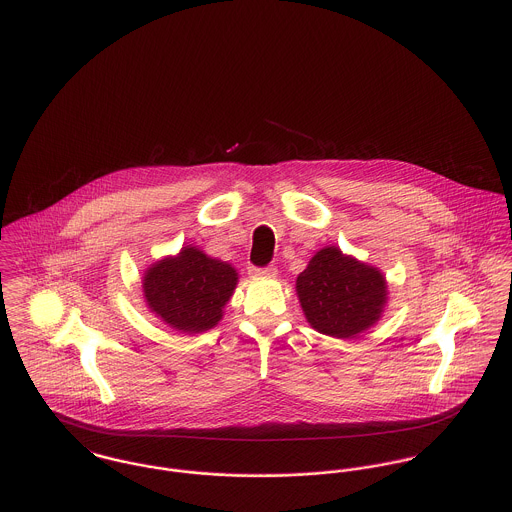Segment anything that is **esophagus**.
Listing matches in <instances>:
<instances>
[{
  "instance_id": "34e87169",
  "label": "esophagus",
  "mask_w": 512,
  "mask_h": 512,
  "mask_svg": "<svg viewBox=\"0 0 512 512\" xmlns=\"http://www.w3.org/2000/svg\"><path fill=\"white\" fill-rule=\"evenodd\" d=\"M249 275L253 277H275L277 275V269L273 265H267V267H249Z\"/></svg>"
}]
</instances>
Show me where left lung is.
<instances>
[{"mask_svg":"<svg viewBox=\"0 0 512 512\" xmlns=\"http://www.w3.org/2000/svg\"><path fill=\"white\" fill-rule=\"evenodd\" d=\"M297 293L312 328L350 338L380 318L386 281L378 269L344 257L336 247H326L299 275Z\"/></svg>","mask_w":512,"mask_h":512,"instance_id":"left-lung-1","label":"left lung"}]
</instances>
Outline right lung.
Returning <instances> with one entry per match:
<instances>
[{
	"label": "right lung",
	"instance_id": "right-lung-1",
	"mask_svg": "<svg viewBox=\"0 0 512 512\" xmlns=\"http://www.w3.org/2000/svg\"><path fill=\"white\" fill-rule=\"evenodd\" d=\"M237 285L231 265L211 259L196 247L148 269L144 297L150 310L172 328L204 332L215 326Z\"/></svg>",
	"mask_w": 512,
	"mask_h": 512
}]
</instances>
